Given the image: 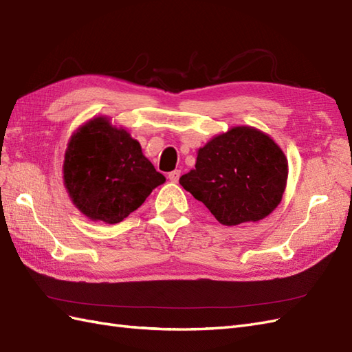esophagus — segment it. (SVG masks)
Instances as JSON below:
<instances>
[{
    "instance_id": "34e87169",
    "label": "esophagus",
    "mask_w": 352,
    "mask_h": 352,
    "mask_svg": "<svg viewBox=\"0 0 352 352\" xmlns=\"http://www.w3.org/2000/svg\"><path fill=\"white\" fill-rule=\"evenodd\" d=\"M179 177H180V170H173V172H170V173H168V179L172 180L173 184H176V182H177Z\"/></svg>"
}]
</instances>
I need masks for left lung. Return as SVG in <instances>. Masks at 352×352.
<instances>
[{
	"mask_svg": "<svg viewBox=\"0 0 352 352\" xmlns=\"http://www.w3.org/2000/svg\"><path fill=\"white\" fill-rule=\"evenodd\" d=\"M287 158L263 131L239 126L198 149L195 168L179 179L222 225L258 222L274 212L287 184Z\"/></svg>",
	"mask_w": 352,
	"mask_h": 352,
	"instance_id": "obj_1",
	"label": "left lung"
}]
</instances>
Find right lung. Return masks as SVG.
<instances>
[{"label": "right lung", "instance_id": "1", "mask_svg": "<svg viewBox=\"0 0 352 352\" xmlns=\"http://www.w3.org/2000/svg\"><path fill=\"white\" fill-rule=\"evenodd\" d=\"M63 182L72 203L91 221L113 225L166 182L126 129L107 117L85 122L69 139Z\"/></svg>", "mask_w": 352, "mask_h": 352}]
</instances>
